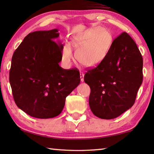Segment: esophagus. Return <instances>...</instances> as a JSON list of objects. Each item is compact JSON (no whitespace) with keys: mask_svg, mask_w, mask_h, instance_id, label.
Wrapping results in <instances>:
<instances>
[{"mask_svg":"<svg viewBox=\"0 0 154 154\" xmlns=\"http://www.w3.org/2000/svg\"><path fill=\"white\" fill-rule=\"evenodd\" d=\"M80 77H81V81H82V82H83L84 81V73H83V72H81Z\"/></svg>","mask_w":154,"mask_h":154,"instance_id":"34e87169","label":"esophagus"}]
</instances>
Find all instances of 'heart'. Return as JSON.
Returning a JSON list of instances; mask_svg holds the SVG:
<instances>
[{
    "label": "heart",
    "instance_id": "obj_1",
    "mask_svg": "<svg viewBox=\"0 0 154 154\" xmlns=\"http://www.w3.org/2000/svg\"><path fill=\"white\" fill-rule=\"evenodd\" d=\"M112 43V36L109 31L100 27L90 28L72 41L77 51V59L81 64L92 67L99 64L109 53ZM62 59L65 65H70L73 54L69 44L64 47Z\"/></svg>",
    "mask_w": 154,
    "mask_h": 154
}]
</instances>
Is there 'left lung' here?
<instances>
[{"label":"left lung","mask_w":154,"mask_h":154,"mask_svg":"<svg viewBox=\"0 0 154 154\" xmlns=\"http://www.w3.org/2000/svg\"><path fill=\"white\" fill-rule=\"evenodd\" d=\"M142 69L138 46L122 32L112 42L104 60L85 74V82L91 88L89 103L94 115L112 119L131 108L142 83Z\"/></svg>","instance_id":"obj_1"}]
</instances>
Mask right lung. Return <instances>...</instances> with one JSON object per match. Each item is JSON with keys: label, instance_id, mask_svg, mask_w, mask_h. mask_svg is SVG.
I'll return each mask as SVG.
<instances>
[{"label": "right lung", "instance_id": "obj_1", "mask_svg": "<svg viewBox=\"0 0 154 154\" xmlns=\"http://www.w3.org/2000/svg\"><path fill=\"white\" fill-rule=\"evenodd\" d=\"M57 29L28 34L12 57L9 81L16 105L37 119L58 116L65 99L80 83L77 68L59 65L63 45L54 40Z\"/></svg>", "mask_w": 154, "mask_h": 154}]
</instances>
